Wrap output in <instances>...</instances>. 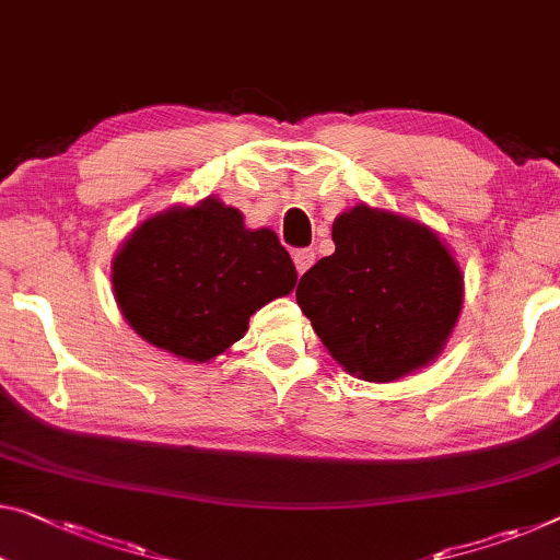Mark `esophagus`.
<instances>
[{
  "label": "esophagus",
  "mask_w": 560,
  "mask_h": 560,
  "mask_svg": "<svg viewBox=\"0 0 560 560\" xmlns=\"http://www.w3.org/2000/svg\"><path fill=\"white\" fill-rule=\"evenodd\" d=\"M292 262H295L298 275H303V272H307L310 268H313L315 253L313 250H295V253H292Z\"/></svg>",
  "instance_id": "1"
}]
</instances>
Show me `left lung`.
Instances as JSON below:
<instances>
[{
	"label": "left lung",
	"instance_id": "8db88e82",
	"mask_svg": "<svg viewBox=\"0 0 560 560\" xmlns=\"http://www.w3.org/2000/svg\"><path fill=\"white\" fill-rule=\"evenodd\" d=\"M335 253L298 282L317 338L348 373L390 383L443 350L463 305V278L428 228L358 205L332 225Z\"/></svg>",
	"mask_w": 560,
	"mask_h": 560
}]
</instances>
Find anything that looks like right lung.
<instances>
[{
	"instance_id": "1",
	"label": "right lung",
	"mask_w": 560,
	"mask_h": 560,
	"mask_svg": "<svg viewBox=\"0 0 560 560\" xmlns=\"http://www.w3.org/2000/svg\"><path fill=\"white\" fill-rule=\"evenodd\" d=\"M298 272L272 230H247L218 200L154 214L112 265L127 323L154 348L205 363L247 330L255 310L295 288Z\"/></svg>"
}]
</instances>
